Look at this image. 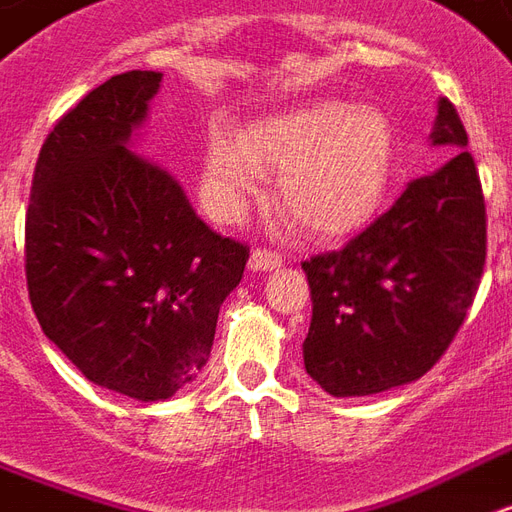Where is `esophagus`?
I'll return each mask as SVG.
<instances>
[{"label":"esophagus","mask_w":512,"mask_h":512,"mask_svg":"<svg viewBox=\"0 0 512 512\" xmlns=\"http://www.w3.org/2000/svg\"><path fill=\"white\" fill-rule=\"evenodd\" d=\"M249 266L252 271H271V268L282 266V255L276 249H266V246H257L252 257H249Z\"/></svg>","instance_id":"1"}]
</instances>
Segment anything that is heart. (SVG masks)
Listing matches in <instances>:
<instances>
[{
    "mask_svg": "<svg viewBox=\"0 0 512 512\" xmlns=\"http://www.w3.org/2000/svg\"><path fill=\"white\" fill-rule=\"evenodd\" d=\"M263 168L279 173L276 203L304 233L336 238L366 225L393 170V127L385 113L320 100L208 140L203 195L217 217L241 214Z\"/></svg>",
    "mask_w": 512,
    "mask_h": 512,
    "instance_id": "obj_1",
    "label": "heart"
}]
</instances>
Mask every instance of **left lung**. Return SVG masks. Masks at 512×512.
Here are the masks:
<instances>
[{
    "mask_svg": "<svg viewBox=\"0 0 512 512\" xmlns=\"http://www.w3.org/2000/svg\"><path fill=\"white\" fill-rule=\"evenodd\" d=\"M453 154L336 252L301 263L312 293L304 366L331 396H372L429 372L467 320L486 266V200L456 105L439 100Z\"/></svg>",
    "mask_w": 512,
    "mask_h": 512,
    "instance_id": "1",
    "label": "left lung"
}]
</instances>
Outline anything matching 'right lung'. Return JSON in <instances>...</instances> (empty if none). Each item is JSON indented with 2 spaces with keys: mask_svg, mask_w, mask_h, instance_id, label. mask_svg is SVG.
Segmentation results:
<instances>
[{
  "mask_svg": "<svg viewBox=\"0 0 512 512\" xmlns=\"http://www.w3.org/2000/svg\"><path fill=\"white\" fill-rule=\"evenodd\" d=\"M162 73L130 70L48 132L26 206V290L86 380L170 399L206 366L249 246L203 222L165 170L127 151Z\"/></svg>",
  "mask_w": 512,
  "mask_h": 512,
  "instance_id": "obj_1",
  "label": "right lung"
}]
</instances>
